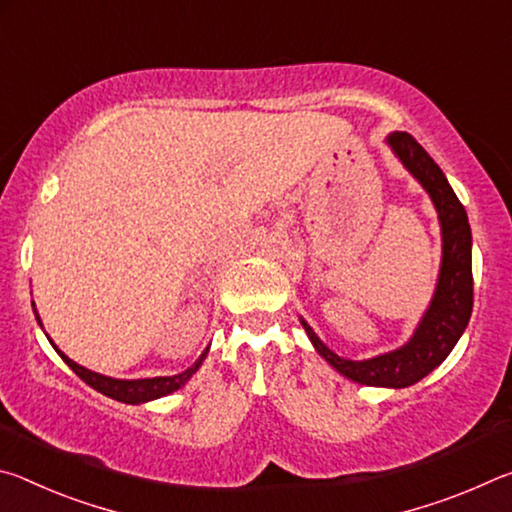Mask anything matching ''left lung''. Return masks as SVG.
Returning <instances> with one entry per match:
<instances>
[{
	"mask_svg": "<svg viewBox=\"0 0 512 512\" xmlns=\"http://www.w3.org/2000/svg\"><path fill=\"white\" fill-rule=\"evenodd\" d=\"M386 144L424 187V192L431 196L433 207L438 212L440 232H443V259H440L436 291H433L429 307L415 327L413 336L402 348L363 361L339 357L318 339L305 320L300 318V323L305 327L309 341L314 343L316 352L343 377L366 386L406 388L427 377L433 368H438L447 359V354L454 350L467 323H470L472 232L465 207L456 198L452 185L447 183L445 173L415 142V137L395 131L386 137Z\"/></svg>",
	"mask_w": 512,
	"mask_h": 512,
	"instance_id": "1",
	"label": "left lung"
}]
</instances>
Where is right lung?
<instances>
[{
    "instance_id": "right-lung-1",
    "label": "right lung",
    "mask_w": 512,
    "mask_h": 512,
    "mask_svg": "<svg viewBox=\"0 0 512 512\" xmlns=\"http://www.w3.org/2000/svg\"><path fill=\"white\" fill-rule=\"evenodd\" d=\"M36 318L40 323V316L36 311ZM51 341V339H49ZM54 345V343H51ZM54 350L60 354V359H63L69 368H72L76 375H79L85 384L92 386L94 391H99L103 395L112 397V400L117 402H126V404H144V402H151V400H158V397H164L169 395L173 391H178L180 386H185L189 379H192L194 372L201 368V363L205 361L207 357V350L201 354V357L196 359V363L192 368H187L185 372H180V375H171V377H146V379H115V377H106V375H99V372L94 370H88L79 366V363L72 361L67 357V354L60 352L56 345Z\"/></svg>"
}]
</instances>
